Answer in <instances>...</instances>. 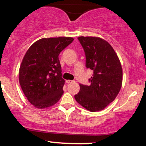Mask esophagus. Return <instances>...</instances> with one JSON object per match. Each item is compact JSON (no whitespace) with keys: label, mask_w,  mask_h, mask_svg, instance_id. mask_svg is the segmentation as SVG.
<instances>
[{"label":"esophagus","mask_w":146,"mask_h":146,"mask_svg":"<svg viewBox=\"0 0 146 146\" xmlns=\"http://www.w3.org/2000/svg\"><path fill=\"white\" fill-rule=\"evenodd\" d=\"M66 82L67 83V84H71L72 82H73V81H71V80H66Z\"/></svg>","instance_id":"1"}]
</instances>
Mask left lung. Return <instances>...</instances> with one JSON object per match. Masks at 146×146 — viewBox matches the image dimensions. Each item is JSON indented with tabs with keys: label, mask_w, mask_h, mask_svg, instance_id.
<instances>
[{
	"label": "left lung",
	"mask_w": 146,
	"mask_h": 146,
	"mask_svg": "<svg viewBox=\"0 0 146 146\" xmlns=\"http://www.w3.org/2000/svg\"><path fill=\"white\" fill-rule=\"evenodd\" d=\"M78 40L84 50L86 66L93 71L90 85L80 84L75 99L90 112L104 109L114 101L122 85L123 72L119 59L107 41L98 37L80 36Z\"/></svg>",
	"instance_id": "8db88e82"
}]
</instances>
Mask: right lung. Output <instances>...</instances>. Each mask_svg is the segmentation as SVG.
Wrapping results in <instances>:
<instances>
[{"mask_svg": "<svg viewBox=\"0 0 146 146\" xmlns=\"http://www.w3.org/2000/svg\"><path fill=\"white\" fill-rule=\"evenodd\" d=\"M71 37L42 38L27 50L20 66L19 82L27 99L42 109L56 104L63 95L60 52L73 41Z\"/></svg>", "mask_w": 146, "mask_h": 146, "instance_id": "obj_1", "label": "right lung"}]
</instances>
